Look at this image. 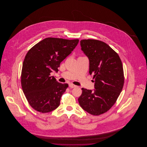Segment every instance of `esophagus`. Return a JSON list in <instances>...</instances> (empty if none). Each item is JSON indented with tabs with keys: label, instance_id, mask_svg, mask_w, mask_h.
I'll return each instance as SVG.
<instances>
[{
	"label": "esophagus",
	"instance_id": "1",
	"mask_svg": "<svg viewBox=\"0 0 147 147\" xmlns=\"http://www.w3.org/2000/svg\"><path fill=\"white\" fill-rule=\"evenodd\" d=\"M69 86L71 88H75V87H76L77 86L76 85H74V84H69Z\"/></svg>",
	"mask_w": 147,
	"mask_h": 147
}]
</instances>
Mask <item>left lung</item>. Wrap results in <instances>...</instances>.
<instances>
[{
	"instance_id": "8db88e82",
	"label": "left lung",
	"mask_w": 147,
	"mask_h": 147,
	"mask_svg": "<svg viewBox=\"0 0 147 147\" xmlns=\"http://www.w3.org/2000/svg\"><path fill=\"white\" fill-rule=\"evenodd\" d=\"M80 46L89 59V73L94 76L95 89L82 88L78 101L85 111L98 116L112 107L122 90L125 79L122 63L118 54L105 42L82 40Z\"/></svg>"
}]
</instances>
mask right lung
<instances>
[{
    "label": "right lung",
    "instance_id": "obj_1",
    "mask_svg": "<svg viewBox=\"0 0 147 147\" xmlns=\"http://www.w3.org/2000/svg\"><path fill=\"white\" fill-rule=\"evenodd\" d=\"M78 42V39L48 37L28 51L22 64L21 86L29 104L35 110L47 113L59 106L68 84L58 83L50 73L53 70L58 72L60 63Z\"/></svg>",
    "mask_w": 147,
    "mask_h": 147
}]
</instances>
